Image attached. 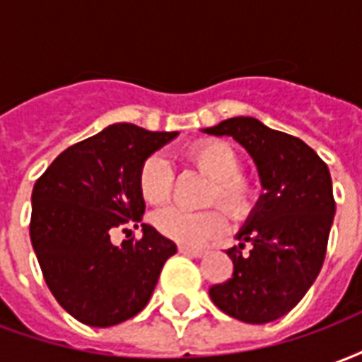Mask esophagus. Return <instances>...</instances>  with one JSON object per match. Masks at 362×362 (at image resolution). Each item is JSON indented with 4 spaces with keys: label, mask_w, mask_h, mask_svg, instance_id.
Masks as SVG:
<instances>
[{
    "label": "esophagus",
    "mask_w": 362,
    "mask_h": 362,
    "mask_svg": "<svg viewBox=\"0 0 362 362\" xmlns=\"http://www.w3.org/2000/svg\"><path fill=\"white\" fill-rule=\"evenodd\" d=\"M178 252L184 254V256H192V258H202V256H205V250H194V248H188V246H180Z\"/></svg>",
    "instance_id": "1"
}]
</instances>
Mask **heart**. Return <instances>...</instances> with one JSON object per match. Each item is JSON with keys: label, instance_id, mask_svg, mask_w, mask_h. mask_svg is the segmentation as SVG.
Instances as JSON below:
<instances>
[{"label": "heart", "instance_id": "b5f03b06", "mask_svg": "<svg viewBox=\"0 0 362 362\" xmlns=\"http://www.w3.org/2000/svg\"><path fill=\"white\" fill-rule=\"evenodd\" d=\"M188 158L197 170L211 178L205 202L221 204L235 219H246L258 202L256 182L240 174V158L225 141L207 139L192 145ZM174 170L163 155H151L139 168V192L147 204H163L173 194ZM158 233L174 243L196 248L221 236L227 230V215L219 207L189 211L178 205L158 209L153 215Z\"/></svg>", "mask_w": 362, "mask_h": 362}]
</instances>
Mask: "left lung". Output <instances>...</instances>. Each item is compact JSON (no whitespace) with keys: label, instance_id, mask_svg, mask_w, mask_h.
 Here are the masks:
<instances>
[{"label":"left lung","instance_id":"8db88e82","mask_svg":"<svg viewBox=\"0 0 362 362\" xmlns=\"http://www.w3.org/2000/svg\"><path fill=\"white\" fill-rule=\"evenodd\" d=\"M230 135L258 166L264 194L228 248L233 275L209 288L215 306L228 316L267 324L285 316L306 295L326 258L335 202L327 165L298 137L248 116L205 127ZM251 244V250L243 252Z\"/></svg>","mask_w":362,"mask_h":362}]
</instances>
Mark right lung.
<instances>
[{"instance_id":"obj_1","label":"right lung","mask_w":362,"mask_h":362,"mask_svg":"<svg viewBox=\"0 0 362 362\" xmlns=\"http://www.w3.org/2000/svg\"><path fill=\"white\" fill-rule=\"evenodd\" d=\"M176 135L112 124L59 153L36 180L30 243L52 295L87 326L134 318L176 254V244L151 225H141L139 240H110L118 228L141 221L139 168Z\"/></svg>"}]
</instances>
